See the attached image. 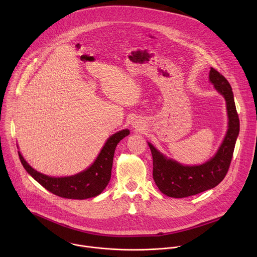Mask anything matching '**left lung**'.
<instances>
[{
    "instance_id": "8db88e82",
    "label": "left lung",
    "mask_w": 257,
    "mask_h": 257,
    "mask_svg": "<svg viewBox=\"0 0 257 257\" xmlns=\"http://www.w3.org/2000/svg\"><path fill=\"white\" fill-rule=\"evenodd\" d=\"M209 82L226 100L228 129L215 155L201 165H183L168 158L148 141L153 155V176L160 191L169 197L183 198L214 188L225 178L240 131L232 87L228 80L210 68Z\"/></svg>"
}]
</instances>
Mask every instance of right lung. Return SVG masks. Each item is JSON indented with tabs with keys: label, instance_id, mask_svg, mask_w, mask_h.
I'll list each match as a JSON object with an SVG mask.
<instances>
[{
	"label": "right lung",
	"instance_id": "add662e5",
	"mask_svg": "<svg viewBox=\"0 0 257 257\" xmlns=\"http://www.w3.org/2000/svg\"><path fill=\"white\" fill-rule=\"evenodd\" d=\"M129 134L128 129H123L109 136L94 162L87 169L71 176L52 177L43 174L33 169L20 152L18 155L26 172L47 190L63 198L82 200L99 195L107 186L111 179L116 146Z\"/></svg>",
	"mask_w": 257,
	"mask_h": 257
}]
</instances>
